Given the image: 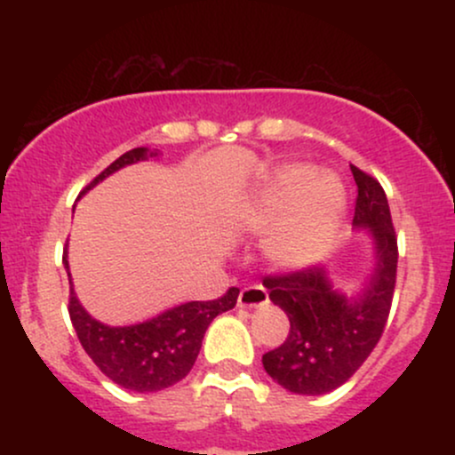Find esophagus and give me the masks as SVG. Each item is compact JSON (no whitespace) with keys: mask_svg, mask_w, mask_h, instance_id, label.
<instances>
[{"mask_svg":"<svg viewBox=\"0 0 455 455\" xmlns=\"http://www.w3.org/2000/svg\"><path fill=\"white\" fill-rule=\"evenodd\" d=\"M269 304V293L265 286L260 284H252L242 289V293L237 297V306L239 307H263Z\"/></svg>","mask_w":455,"mask_h":455,"instance_id":"obj_1","label":"esophagus"}]
</instances>
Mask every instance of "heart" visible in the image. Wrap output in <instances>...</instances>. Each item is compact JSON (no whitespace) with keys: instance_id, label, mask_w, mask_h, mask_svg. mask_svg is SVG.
<instances>
[{"instance_id":"heart-1","label":"heart","mask_w":455,"mask_h":455,"mask_svg":"<svg viewBox=\"0 0 455 455\" xmlns=\"http://www.w3.org/2000/svg\"><path fill=\"white\" fill-rule=\"evenodd\" d=\"M347 195L336 177L316 175L307 164L275 169L243 205L254 231H271L265 254L280 269H304L331 248Z\"/></svg>"}]
</instances>
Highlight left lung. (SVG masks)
Masks as SVG:
<instances>
[{"mask_svg":"<svg viewBox=\"0 0 455 455\" xmlns=\"http://www.w3.org/2000/svg\"><path fill=\"white\" fill-rule=\"evenodd\" d=\"M357 201L353 224L368 228L377 263L363 293L351 297L331 289L327 271L306 267L267 275L269 299L289 316L291 329L278 348L263 355V368L286 391L323 395L362 368L387 325L398 271V239L383 186L351 164Z\"/></svg>","mask_w":455,"mask_h":455,"instance_id":"left-lung-1","label":"left lung"}]
</instances>
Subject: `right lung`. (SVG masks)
Here are the masks:
<instances>
[{"label":"right lung","instance_id":"obj_1","mask_svg":"<svg viewBox=\"0 0 455 455\" xmlns=\"http://www.w3.org/2000/svg\"><path fill=\"white\" fill-rule=\"evenodd\" d=\"M151 156H158V151H149L148 148L126 151L113 164H108L81 195H85L98 181H102L115 171L139 160H148ZM64 267L68 271V280H70L66 252ZM237 295L239 289L231 286L218 299L188 301V304L171 307L139 325L111 327L87 315L85 307L78 304L75 289L70 286L68 312H70L78 342L90 355L92 362L100 368L104 377H108L124 389L148 394V391L171 387L190 372L210 323L222 312L231 310L237 304Z\"/></svg>","mask_w":455,"mask_h":455}]
</instances>
